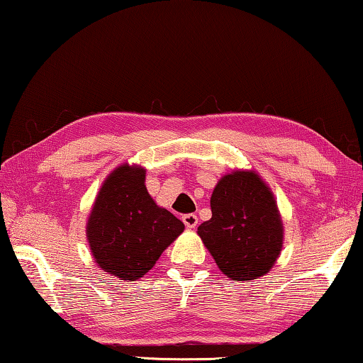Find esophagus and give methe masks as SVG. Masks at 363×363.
I'll list each match as a JSON object with an SVG mask.
<instances>
[{
	"label": "esophagus",
	"mask_w": 363,
	"mask_h": 363,
	"mask_svg": "<svg viewBox=\"0 0 363 363\" xmlns=\"http://www.w3.org/2000/svg\"><path fill=\"white\" fill-rule=\"evenodd\" d=\"M182 223L186 224L187 229H195L199 224V218L197 215H194V213H187V215L182 216Z\"/></svg>",
	"instance_id": "1"
}]
</instances>
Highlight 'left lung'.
I'll use <instances>...</instances> for the list:
<instances>
[{"instance_id": "left-lung-1", "label": "left lung", "mask_w": 363, "mask_h": 363, "mask_svg": "<svg viewBox=\"0 0 363 363\" xmlns=\"http://www.w3.org/2000/svg\"><path fill=\"white\" fill-rule=\"evenodd\" d=\"M211 218L197 234L223 274L252 281L267 274L283 249L284 228L274 195L258 172L238 169L213 189Z\"/></svg>"}]
</instances>
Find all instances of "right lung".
<instances>
[{"label":"right lung","mask_w":363,"mask_h":363,"mask_svg":"<svg viewBox=\"0 0 363 363\" xmlns=\"http://www.w3.org/2000/svg\"><path fill=\"white\" fill-rule=\"evenodd\" d=\"M184 231L145 187V168L124 163L103 181L87 221V240L103 272L137 281Z\"/></svg>","instance_id":"add662e5"}]
</instances>
